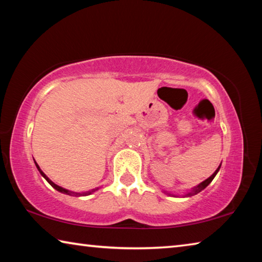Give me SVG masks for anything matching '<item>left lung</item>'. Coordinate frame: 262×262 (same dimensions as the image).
<instances>
[{
  "label": "left lung",
  "instance_id": "left-lung-1",
  "mask_svg": "<svg viewBox=\"0 0 262 262\" xmlns=\"http://www.w3.org/2000/svg\"><path fill=\"white\" fill-rule=\"evenodd\" d=\"M220 168H221V165L219 166V167H217V170L214 172V173H212L210 177H209V178H208V179H206L205 181H202V183L201 184H199L198 186H195V187L194 188H192V189H190L189 190V192L188 193H186L185 195H184V198H187V196H193V195H195V194H198V193H200L201 192V190H203V189H205L206 187H207V186L208 185H209L210 183H211V181H212V179H214L215 178V176L217 174V172H219L220 171ZM164 193H165V194H167V195H171V196H179V195H174V194H171V193H167V192H165V190H164Z\"/></svg>",
  "mask_w": 262,
  "mask_h": 262
}]
</instances>
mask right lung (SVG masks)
<instances>
[{
  "label": "right lung",
  "mask_w": 262,
  "mask_h": 262,
  "mask_svg": "<svg viewBox=\"0 0 262 262\" xmlns=\"http://www.w3.org/2000/svg\"><path fill=\"white\" fill-rule=\"evenodd\" d=\"M35 163V162H34ZM35 166H37V168H38V171L40 172V174L43 177V178H45L47 181H48V184H50L53 188H55L56 190H59V192H61V193H63V194H68V195H72V196H86V195H90V194H92V193H95L96 190H98L99 188H95V189H91V190H88V192H83V193H76V192H72V190H69V189H66V188H63V187H61V186H57L56 184H54L53 183V181L48 178V177L43 173V172L41 171V168L39 167V165L37 163H35Z\"/></svg>",
  "instance_id": "right-lung-1"
}]
</instances>
